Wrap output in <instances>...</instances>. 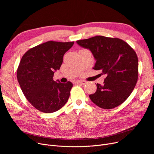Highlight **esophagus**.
I'll list each match as a JSON object with an SVG mask.
<instances>
[{
    "label": "esophagus",
    "instance_id": "34e87169",
    "mask_svg": "<svg viewBox=\"0 0 154 154\" xmlns=\"http://www.w3.org/2000/svg\"><path fill=\"white\" fill-rule=\"evenodd\" d=\"M75 83L77 84H80V85H84L87 83L86 81H85V80H77V81L75 82Z\"/></svg>",
    "mask_w": 154,
    "mask_h": 154
}]
</instances>
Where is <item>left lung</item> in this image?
<instances>
[{
	"instance_id": "left-lung-1",
	"label": "left lung",
	"mask_w": 154,
	"mask_h": 154,
	"mask_svg": "<svg viewBox=\"0 0 154 154\" xmlns=\"http://www.w3.org/2000/svg\"><path fill=\"white\" fill-rule=\"evenodd\" d=\"M92 53L96 63L94 69L107 75L103 85L97 84L91 100L104 109L115 108L124 102L132 92L139 76L138 57L123 40L101 35L77 40Z\"/></svg>"
}]
</instances>
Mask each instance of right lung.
<instances>
[{
	"instance_id": "1",
	"label": "right lung",
	"mask_w": 154,
	"mask_h": 154,
	"mask_svg": "<svg viewBox=\"0 0 154 154\" xmlns=\"http://www.w3.org/2000/svg\"><path fill=\"white\" fill-rule=\"evenodd\" d=\"M74 42L48 41L27 51L20 60L17 77L26 99L38 110L52 113L66 104L73 84L53 80L59 70L63 57Z\"/></svg>"
}]
</instances>
